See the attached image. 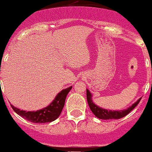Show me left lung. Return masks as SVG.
Masks as SVG:
<instances>
[{"mask_svg": "<svg viewBox=\"0 0 152 152\" xmlns=\"http://www.w3.org/2000/svg\"><path fill=\"white\" fill-rule=\"evenodd\" d=\"M87 100L88 105L90 108L92 112L95 114V116L100 119H105V120H108V119H119L121 118L124 117L126 115L128 114L129 113L132 111V109L135 108L137 105L139 103L140 100L141 98L138 99L135 103H133L131 106L129 107L128 108L124 110H122V111H111V110L104 109L103 108L97 106L93 103L92 100V94L87 89Z\"/></svg>", "mask_w": 152, "mask_h": 152, "instance_id": "1", "label": "left lung"}]
</instances>
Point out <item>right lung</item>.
Wrapping results in <instances>:
<instances>
[{"label": "right lung", "mask_w": 152, "mask_h": 152, "mask_svg": "<svg viewBox=\"0 0 152 152\" xmlns=\"http://www.w3.org/2000/svg\"><path fill=\"white\" fill-rule=\"evenodd\" d=\"M71 89L72 87H69L68 88L63 89L61 92L57 94L53 101L48 106L36 111H23V110H20L16 108L12 105H11V106L17 114L21 116L22 118L27 119L29 122L33 123H47L53 122L55 119H57L61 114L62 110L65 105V98Z\"/></svg>", "instance_id": "right-lung-1"}]
</instances>
